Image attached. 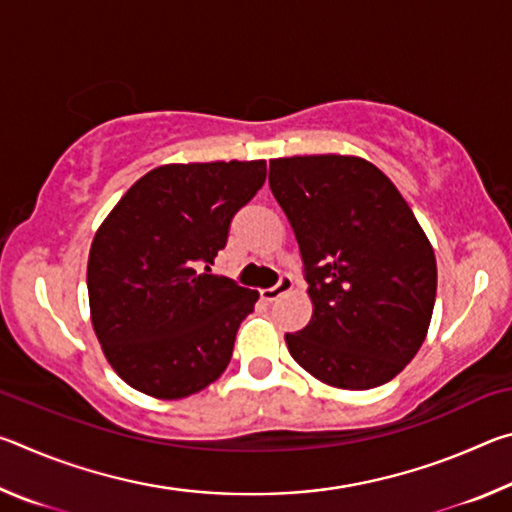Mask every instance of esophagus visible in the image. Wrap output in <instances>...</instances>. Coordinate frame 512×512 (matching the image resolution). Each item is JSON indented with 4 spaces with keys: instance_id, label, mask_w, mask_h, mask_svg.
Instances as JSON below:
<instances>
[{
    "instance_id": "esophagus-1",
    "label": "esophagus",
    "mask_w": 512,
    "mask_h": 512,
    "mask_svg": "<svg viewBox=\"0 0 512 512\" xmlns=\"http://www.w3.org/2000/svg\"><path fill=\"white\" fill-rule=\"evenodd\" d=\"M291 287H293L291 275H282L280 280H277L275 287H271V289H264V291H262V298H264V300H268V302H273V300H277L280 296H284V293H287V291H291Z\"/></svg>"
}]
</instances>
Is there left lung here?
<instances>
[{"mask_svg": "<svg viewBox=\"0 0 512 512\" xmlns=\"http://www.w3.org/2000/svg\"><path fill=\"white\" fill-rule=\"evenodd\" d=\"M268 185L296 232L314 302L287 334L309 375L368 391L418 354L436 302V255L411 207L375 164L348 155L271 162Z\"/></svg>", "mask_w": 512, "mask_h": 512, "instance_id": "8db88e82", "label": "left lung"}]
</instances>
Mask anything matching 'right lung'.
I'll list each match as a JSON object with an SVG mask.
<instances>
[{"mask_svg":"<svg viewBox=\"0 0 512 512\" xmlns=\"http://www.w3.org/2000/svg\"><path fill=\"white\" fill-rule=\"evenodd\" d=\"M266 162L167 164L121 196L88 259L92 325L135 391L180 400L228 368L257 291L212 275L235 214L262 189Z\"/></svg>","mask_w":512,"mask_h":512,"instance_id":"1","label":"right lung"}]
</instances>
